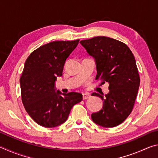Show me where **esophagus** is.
I'll return each mask as SVG.
<instances>
[{"label":"esophagus","instance_id":"esophagus-1","mask_svg":"<svg viewBox=\"0 0 158 158\" xmlns=\"http://www.w3.org/2000/svg\"><path fill=\"white\" fill-rule=\"evenodd\" d=\"M90 97V95L89 93H83V99L84 100H86V99H89Z\"/></svg>","mask_w":158,"mask_h":158}]
</instances>
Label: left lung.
I'll return each mask as SVG.
<instances>
[{
    "label": "left lung",
    "mask_w": 158,
    "mask_h": 158,
    "mask_svg": "<svg viewBox=\"0 0 158 158\" xmlns=\"http://www.w3.org/2000/svg\"><path fill=\"white\" fill-rule=\"evenodd\" d=\"M80 43L94 58L95 79L109 84V91L105 97L103 93H92L103 100L102 109L92 114L93 121L102 127L117 126L130 114L139 87L135 56L126 44L110 37L98 36Z\"/></svg>",
    "instance_id": "1"
}]
</instances>
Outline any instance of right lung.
<instances>
[{
    "label": "right lung",
    "instance_id": "right-lung-1",
    "mask_svg": "<svg viewBox=\"0 0 158 158\" xmlns=\"http://www.w3.org/2000/svg\"><path fill=\"white\" fill-rule=\"evenodd\" d=\"M54 41L42 45L26 59L20 78L21 93L26 111L35 122L45 127L60 125L68 119L73 106L82 100V94L61 93L56 89L67 58L79 44Z\"/></svg>",
    "mask_w": 158,
    "mask_h": 158
}]
</instances>
